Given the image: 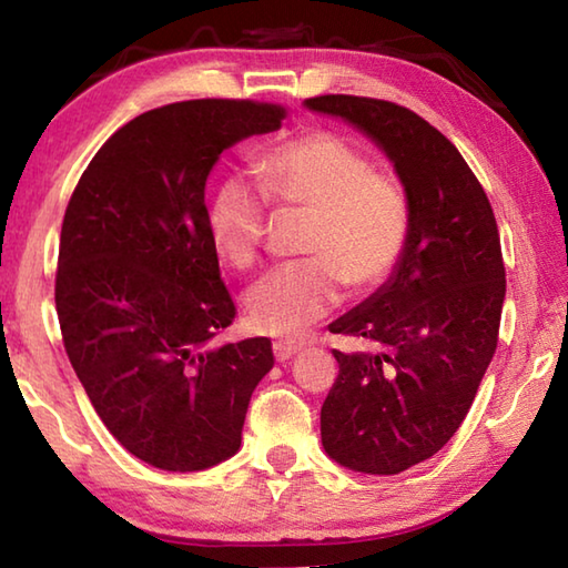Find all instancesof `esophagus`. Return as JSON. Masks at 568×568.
I'll return each mask as SVG.
<instances>
[{"mask_svg":"<svg viewBox=\"0 0 568 568\" xmlns=\"http://www.w3.org/2000/svg\"><path fill=\"white\" fill-rule=\"evenodd\" d=\"M301 351H303V343H293V341H277V343H273V353H275V361L277 363L291 361L293 355H297Z\"/></svg>","mask_w":568,"mask_h":568,"instance_id":"1","label":"esophagus"}]
</instances>
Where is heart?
<instances>
[{
    "instance_id": "heart-1",
    "label": "heart",
    "mask_w": 568,
    "mask_h": 568,
    "mask_svg": "<svg viewBox=\"0 0 568 568\" xmlns=\"http://www.w3.org/2000/svg\"><path fill=\"white\" fill-rule=\"evenodd\" d=\"M261 187L247 178L220 182L207 205V230L230 265L247 267L261 253L267 200L305 210L301 263L263 275L245 295L255 331L301 338L341 305L345 281L368 291L396 271L410 233L400 182L373 170L371 158L333 132H307L255 158Z\"/></svg>"
}]
</instances>
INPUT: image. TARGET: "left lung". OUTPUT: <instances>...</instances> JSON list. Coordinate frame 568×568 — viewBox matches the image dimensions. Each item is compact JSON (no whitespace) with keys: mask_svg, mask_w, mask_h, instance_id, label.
<instances>
[{"mask_svg":"<svg viewBox=\"0 0 568 568\" xmlns=\"http://www.w3.org/2000/svg\"><path fill=\"white\" fill-rule=\"evenodd\" d=\"M305 108L376 142L408 195L410 233L396 271L328 325L373 351H333L341 371L321 408L325 454L393 476L438 454L476 398L506 297L501 240L466 160L416 112L353 94L311 98Z\"/></svg>","mask_w":568,"mask_h":568,"instance_id":"obj_1","label":"left lung"}]
</instances>
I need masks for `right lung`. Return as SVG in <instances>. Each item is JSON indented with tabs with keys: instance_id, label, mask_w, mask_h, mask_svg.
I'll return each mask as SVG.
<instances>
[{
	"instance_id": "1",
	"label": "right lung",
	"mask_w": 568,
	"mask_h": 568,
	"mask_svg": "<svg viewBox=\"0 0 568 568\" xmlns=\"http://www.w3.org/2000/svg\"><path fill=\"white\" fill-rule=\"evenodd\" d=\"M281 104L190 100L130 120L67 205L54 303L64 351L120 444L162 470L237 454L267 338L213 345L235 318L205 182L235 142L281 130Z\"/></svg>"
}]
</instances>
